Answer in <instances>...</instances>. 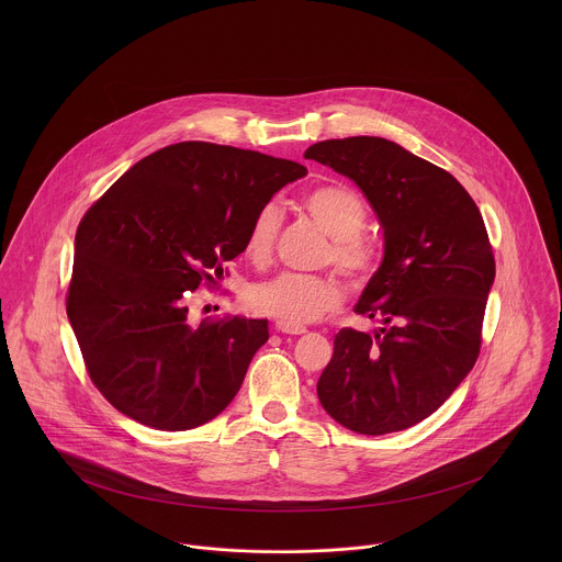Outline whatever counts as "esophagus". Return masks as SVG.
<instances>
[{
    "label": "esophagus",
    "mask_w": 562,
    "mask_h": 562,
    "mask_svg": "<svg viewBox=\"0 0 562 562\" xmlns=\"http://www.w3.org/2000/svg\"><path fill=\"white\" fill-rule=\"evenodd\" d=\"M277 330L285 335H303L307 328L301 324H288V322H277Z\"/></svg>",
    "instance_id": "obj_1"
}]
</instances>
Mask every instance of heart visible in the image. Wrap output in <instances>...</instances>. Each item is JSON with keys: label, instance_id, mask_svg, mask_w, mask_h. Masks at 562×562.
I'll list each match as a JSON object with an SVG mask.
<instances>
[{"label": "heart", "instance_id": "heart-1", "mask_svg": "<svg viewBox=\"0 0 562 562\" xmlns=\"http://www.w3.org/2000/svg\"><path fill=\"white\" fill-rule=\"evenodd\" d=\"M303 210L333 238L328 259L350 279H363L376 263V246L363 236L366 205L359 194L346 186L328 183L312 188L301 199ZM281 216L274 205H263L250 221L244 236V255L263 263L277 241ZM337 285L316 274L281 272L248 292V305L263 316L288 324H305L337 307Z\"/></svg>", "mask_w": 562, "mask_h": 562}]
</instances>
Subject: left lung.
Segmentation results:
<instances>
[{
  "label": "left lung",
  "mask_w": 562,
  "mask_h": 562,
  "mask_svg": "<svg viewBox=\"0 0 562 562\" xmlns=\"http://www.w3.org/2000/svg\"><path fill=\"white\" fill-rule=\"evenodd\" d=\"M307 160L352 179L385 238L355 312L383 326L341 328L318 381L324 411L359 435L435 413L474 368L495 259L481 210L443 168L376 136L322 140Z\"/></svg>",
  "instance_id": "8db88e82"
}]
</instances>
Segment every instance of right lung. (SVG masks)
<instances>
[{
	"label": "right lung",
	"instance_id": "add662e5",
	"mask_svg": "<svg viewBox=\"0 0 562 562\" xmlns=\"http://www.w3.org/2000/svg\"><path fill=\"white\" fill-rule=\"evenodd\" d=\"M305 175L248 149L177 143L134 164L83 214L67 316L114 408L149 428L188 430L236 398L268 321L192 326L188 299L223 277L252 216Z\"/></svg>",
	"mask_w": 562,
	"mask_h": 562
}]
</instances>
